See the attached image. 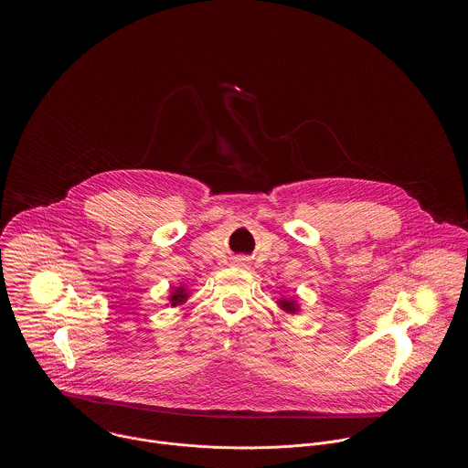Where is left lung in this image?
Masks as SVG:
<instances>
[{"label":"left lung","mask_w":468,"mask_h":468,"mask_svg":"<svg viewBox=\"0 0 468 468\" xmlns=\"http://www.w3.org/2000/svg\"><path fill=\"white\" fill-rule=\"evenodd\" d=\"M279 307H281L282 311L288 312V314H296V312H298V305H296L294 300L282 298V300H279Z\"/></svg>","instance_id":"left-lung-1"}]
</instances>
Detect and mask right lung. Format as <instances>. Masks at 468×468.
Listing matches in <instances>:
<instances>
[{"label": "right lung", "mask_w": 468, "mask_h": 468, "mask_svg": "<svg viewBox=\"0 0 468 468\" xmlns=\"http://www.w3.org/2000/svg\"><path fill=\"white\" fill-rule=\"evenodd\" d=\"M187 298H189V292L186 291V288L180 286L170 294V303H172V307H177V305H182Z\"/></svg>", "instance_id": "1"}]
</instances>
